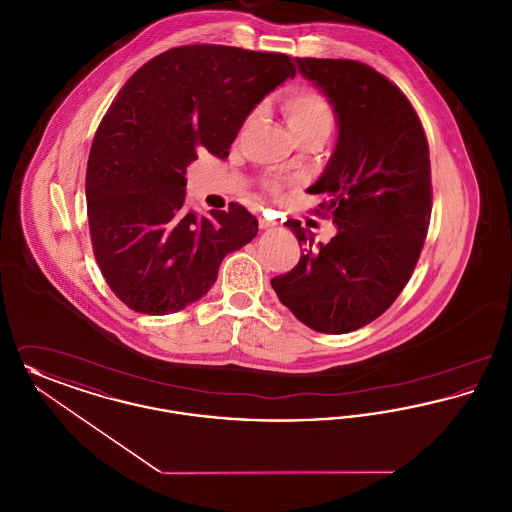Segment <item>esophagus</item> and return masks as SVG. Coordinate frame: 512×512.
<instances>
[{
    "label": "esophagus",
    "mask_w": 512,
    "mask_h": 512,
    "mask_svg": "<svg viewBox=\"0 0 512 512\" xmlns=\"http://www.w3.org/2000/svg\"><path fill=\"white\" fill-rule=\"evenodd\" d=\"M274 226H276V222H272V220L259 219V228L261 230H268V228H274Z\"/></svg>",
    "instance_id": "obj_1"
}]
</instances>
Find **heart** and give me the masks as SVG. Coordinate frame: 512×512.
Segmentation results:
<instances>
[{"label": "heart", "mask_w": 512, "mask_h": 512, "mask_svg": "<svg viewBox=\"0 0 512 512\" xmlns=\"http://www.w3.org/2000/svg\"><path fill=\"white\" fill-rule=\"evenodd\" d=\"M286 122L293 136H301L307 132H322L328 134L334 124V109L330 101L313 88H295L284 101ZM270 190L280 188V180L272 178L267 182Z\"/></svg>", "instance_id": "obj_1"}]
</instances>
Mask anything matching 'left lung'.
I'll return each mask as SVG.
<instances>
[{"label":"left lung","instance_id":"8db88e82","mask_svg":"<svg viewBox=\"0 0 512 512\" xmlns=\"http://www.w3.org/2000/svg\"><path fill=\"white\" fill-rule=\"evenodd\" d=\"M328 98L338 142L317 182V215L338 226L315 244L292 228L299 263L270 280L282 305L322 334H347L380 317L413 274L432 213L430 151L405 94L372 67L349 59H295Z\"/></svg>","mask_w":512,"mask_h":512}]
</instances>
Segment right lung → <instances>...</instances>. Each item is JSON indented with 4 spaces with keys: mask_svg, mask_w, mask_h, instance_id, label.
Here are the masks:
<instances>
[{
    "mask_svg": "<svg viewBox=\"0 0 512 512\" xmlns=\"http://www.w3.org/2000/svg\"><path fill=\"white\" fill-rule=\"evenodd\" d=\"M293 74L284 53L197 44L153 57L122 86L90 149L86 201L99 270L132 311L195 303L222 259L257 236L238 203L209 219L188 213L184 174L203 147L226 159L249 113Z\"/></svg>",
    "mask_w": 512,
    "mask_h": 512,
    "instance_id": "add662e5",
    "label": "right lung"
}]
</instances>
